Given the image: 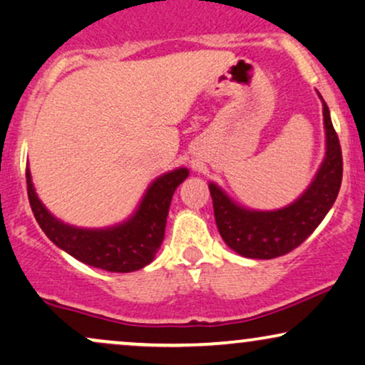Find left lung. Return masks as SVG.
I'll return each mask as SVG.
<instances>
[{"label":"left lung","mask_w":365,"mask_h":365,"mask_svg":"<svg viewBox=\"0 0 365 365\" xmlns=\"http://www.w3.org/2000/svg\"><path fill=\"white\" fill-rule=\"evenodd\" d=\"M327 150L313 181L298 200L284 208L262 211L238 205L218 184L210 182L215 222L223 242L247 259H274L294 250L322 223L334 206L341 184V148L323 101Z\"/></svg>","instance_id":"1"}]
</instances>
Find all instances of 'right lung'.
<instances>
[{
	"label": "right lung",
	"instance_id": "right-lung-1",
	"mask_svg": "<svg viewBox=\"0 0 365 365\" xmlns=\"http://www.w3.org/2000/svg\"><path fill=\"white\" fill-rule=\"evenodd\" d=\"M187 175L190 170L186 168L159 175L147 187L132 217L106 228H79L57 220L38 200L29 168L26 191L35 220L58 249L91 267L110 272H133L150 264L160 249L170 200Z\"/></svg>",
	"mask_w": 365,
	"mask_h": 365
}]
</instances>
